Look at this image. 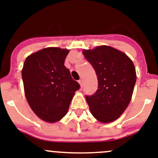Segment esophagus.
I'll return each mask as SVG.
<instances>
[{
	"mask_svg": "<svg viewBox=\"0 0 158 158\" xmlns=\"http://www.w3.org/2000/svg\"><path fill=\"white\" fill-rule=\"evenodd\" d=\"M78 82H79V85H80V86H81V87H82V79H79V80L78 81Z\"/></svg>",
	"mask_w": 158,
	"mask_h": 158,
	"instance_id": "obj_1",
	"label": "esophagus"
}]
</instances>
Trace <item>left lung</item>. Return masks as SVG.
Listing matches in <instances>:
<instances>
[{
	"mask_svg": "<svg viewBox=\"0 0 158 158\" xmlns=\"http://www.w3.org/2000/svg\"><path fill=\"white\" fill-rule=\"evenodd\" d=\"M93 66L98 89L86 96L91 114L101 123H110L120 117L131 99L136 72L131 60L123 52L108 45L82 51Z\"/></svg>",
	"mask_w": 158,
	"mask_h": 158,
	"instance_id": "8db88e82",
	"label": "left lung"
}]
</instances>
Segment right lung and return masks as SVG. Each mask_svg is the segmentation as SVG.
<instances>
[{"instance_id": "add662e5", "label": "right lung", "mask_w": 158, "mask_h": 158, "mask_svg": "<svg viewBox=\"0 0 158 158\" xmlns=\"http://www.w3.org/2000/svg\"><path fill=\"white\" fill-rule=\"evenodd\" d=\"M69 50L56 47L41 49L27 57L22 70L24 92L34 113L49 123L68 113L75 92L80 88L64 66Z\"/></svg>"}]
</instances>
